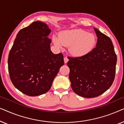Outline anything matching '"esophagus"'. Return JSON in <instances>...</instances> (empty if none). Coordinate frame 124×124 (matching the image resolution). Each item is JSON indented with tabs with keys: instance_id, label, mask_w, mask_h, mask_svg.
<instances>
[{
	"instance_id": "34e87169",
	"label": "esophagus",
	"mask_w": 124,
	"mask_h": 124,
	"mask_svg": "<svg viewBox=\"0 0 124 124\" xmlns=\"http://www.w3.org/2000/svg\"><path fill=\"white\" fill-rule=\"evenodd\" d=\"M64 62H65V63H67V62H68L69 59H68V58L67 57H65L64 58Z\"/></svg>"
}]
</instances>
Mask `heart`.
I'll return each mask as SVG.
<instances>
[{
	"label": "heart",
	"instance_id": "1",
	"mask_svg": "<svg viewBox=\"0 0 124 124\" xmlns=\"http://www.w3.org/2000/svg\"><path fill=\"white\" fill-rule=\"evenodd\" d=\"M57 47H69V52L76 57H81L90 53L96 45V37L92 33L81 29H73L61 32L59 37H52Z\"/></svg>",
	"mask_w": 124,
	"mask_h": 124
}]
</instances>
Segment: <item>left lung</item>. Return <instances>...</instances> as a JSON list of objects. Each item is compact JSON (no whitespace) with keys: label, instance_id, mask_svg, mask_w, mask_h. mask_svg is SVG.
Returning <instances> with one entry per match:
<instances>
[{"label":"left lung","instance_id":"8db88e82","mask_svg":"<svg viewBox=\"0 0 124 124\" xmlns=\"http://www.w3.org/2000/svg\"><path fill=\"white\" fill-rule=\"evenodd\" d=\"M94 29L98 37L95 48L84 56L69 57L67 62L73 90L78 95L87 98L101 95L111 87L117 62L111 39Z\"/></svg>","mask_w":124,"mask_h":124}]
</instances>
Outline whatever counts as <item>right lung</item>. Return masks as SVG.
<instances>
[{"label":"right lung","mask_w":124,"mask_h":124,"mask_svg":"<svg viewBox=\"0 0 124 124\" xmlns=\"http://www.w3.org/2000/svg\"><path fill=\"white\" fill-rule=\"evenodd\" d=\"M51 29L46 23L34 21L16 35L8 59L11 80L23 94L35 96L51 87L60 67L62 53L54 54L50 48Z\"/></svg>","instance_id":"right-lung-1"}]
</instances>
